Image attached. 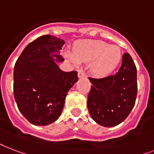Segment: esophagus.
Returning <instances> with one entry per match:
<instances>
[{"label":"esophagus","mask_w":154,"mask_h":154,"mask_svg":"<svg viewBox=\"0 0 154 154\" xmlns=\"http://www.w3.org/2000/svg\"><path fill=\"white\" fill-rule=\"evenodd\" d=\"M85 77V72L83 69H79L78 70V77L79 78H82V77Z\"/></svg>","instance_id":"obj_1"}]
</instances>
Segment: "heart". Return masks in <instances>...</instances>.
I'll use <instances>...</instances> for the list:
<instances>
[{
	"mask_svg": "<svg viewBox=\"0 0 154 154\" xmlns=\"http://www.w3.org/2000/svg\"><path fill=\"white\" fill-rule=\"evenodd\" d=\"M67 56L75 64L92 62L91 70L96 77H105L113 72L121 60V49L100 40L80 41L75 47V54Z\"/></svg>",
	"mask_w": 154,
	"mask_h": 154,
	"instance_id": "1",
	"label": "heart"
}]
</instances>
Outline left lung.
Masks as SVG:
<instances>
[{
  "label": "left lung",
  "instance_id": "8db88e82",
  "mask_svg": "<svg viewBox=\"0 0 154 154\" xmlns=\"http://www.w3.org/2000/svg\"><path fill=\"white\" fill-rule=\"evenodd\" d=\"M89 80L92 85L87 107L91 118L103 127L122 123L132 111L137 94V68L131 56L124 54L121 67L116 74Z\"/></svg>",
  "mask_w": 154,
  "mask_h": 154
}]
</instances>
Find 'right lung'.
<instances>
[{"instance_id": "1", "label": "right lung", "mask_w": 154, "mask_h": 154, "mask_svg": "<svg viewBox=\"0 0 154 154\" xmlns=\"http://www.w3.org/2000/svg\"><path fill=\"white\" fill-rule=\"evenodd\" d=\"M63 39L47 35L29 43L15 63L14 95L22 116L34 125L52 124L61 115L77 71L64 72L56 62L64 58Z\"/></svg>"}]
</instances>
